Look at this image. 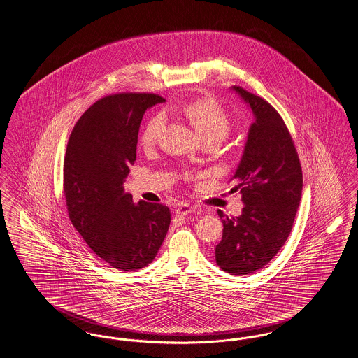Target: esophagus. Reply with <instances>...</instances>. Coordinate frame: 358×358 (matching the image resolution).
Segmentation results:
<instances>
[{
  "label": "esophagus",
  "mask_w": 358,
  "mask_h": 358,
  "mask_svg": "<svg viewBox=\"0 0 358 358\" xmlns=\"http://www.w3.org/2000/svg\"><path fill=\"white\" fill-rule=\"evenodd\" d=\"M194 210H196L194 206H192V205H189V203H181V205L177 206L176 213H177V215H189V213H192V212H194Z\"/></svg>",
  "instance_id": "34e87169"
}]
</instances>
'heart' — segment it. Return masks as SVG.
Masks as SVG:
<instances>
[{"label":"heart","instance_id":"obj_1","mask_svg":"<svg viewBox=\"0 0 358 358\" xmlns=\"http://www.w3.org/2000/svg\"><path fill=\"white\" fill-rule=\"evenodd\" d=\"M184 113L190 120L193 127L203 137H217L224 140L230 130V118L228 113L212 100L189 101L184 105ZM164 124L162 115H153L145 125L141 133V143L149 146L156 141L158 131Z\"/></svg>","mask_w":358,"mask_h":358}]
</instances>
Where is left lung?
Wrapping results in <instances>:
<instances>
[{
    "instance_id": "8db88e82",
    "label": "left lung",
    "mask_w": 358,
    "mask_h": 358,
    "mask_svg": "<svg viewBox=\"0 0 358 358\" xmlns=\"http://www.w3.org/2000/svg\"><path fill=\"white\" fill-rule=\"evenodd\" d=\"M248 106L250 125L231 192L243 194V213L228 217L221 210L222 240L215 262L224 272L243 275L264 268L284 246L294 222L302 193L300 158L284 120L268 101L231 87Z\"/></svg>"
}]
</instances>
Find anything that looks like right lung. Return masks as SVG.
<instances>
[{
  "label": "right lung",
  "instance_id": "right-lung-1",
  "mask_svg": "<svg viewBox=\"0 0 358 358\" xmlns=\"http://www.w3.org/2000/svg\"><path fill=\"white\" fill-rule=\"evenodd\" d=\"M164 101L153 93L106 96L80 117L66 146L64 196L73 227L97 257L122 272L149 265L171 225L168 206L134 203L124 189L143 115Z\"/></svg>",
  "mask_w": 358,
  "mask_h": 358
}]
</instances>
